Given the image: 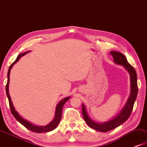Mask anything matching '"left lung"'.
I'll return each instance as SVG.
<instances>
[{"label": "left lung", "mask_w": 147, "mask_h": 147, "mask_svg": "<svg viewBox=\"0 0 147 147\" xmlns=\"http://www.w3.org/2000/svg\"><path fill=\"white\" fill-rule=\"evenodd\" d=\"M110 54L113 57L114 62L117 65H122L128 72L130 80V94L127 102L119 113L113 118L108 121L98 123L92 119L88 115L84 104H82V114L85 121L90 127L100 132H108L115 128L126 121L131 114L134 102L138 94L137 75L134 68L128 63L123 54L118 51H110Z\"/></svg>", "instance_id": "8db88e82"}]
</instances>
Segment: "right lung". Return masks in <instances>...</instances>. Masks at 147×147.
Here are the masks:
<instances>
[{
	"label": "right lung",
	"mask_w": 147,
	"mask_h": 147,
	"mask_svg": "<svg viewBox=\"0 0 147 147\" xmlns=\"http://www.w3.org/2000/svg\"><path fill=\"white\" fill-rule=\"evenodd\" d=\"M30 51H28L27 52H24L23 53L19 54L18 55V57H17V59L15 61L13 62V63L11 64V66L9 67V69L8 70V74H7V84L6 85V93H7V96L8 99H9V106H10V108H11V113L14 116V117L16 118V120H17L18 122H19L20 123L31 131L37 132V133H41V132H49L55 129V128L57 127L58 126V124L60 122V120H61V115H62V109H63V105L65 104L66 102L70 98V96H68V97H66L63 99H62L61 101H60L59 103L57 104L55 108V116H54L53 120L52 121L47 124L46 126H37V125H35L31 122H30L28 121V120H25V118H23L22 116L20 115V114L18 113L17 110H15V107H14L13 102L11 101V98L10 97L9 95V82H10V72H11V70L13 67V66L14 65V64H15L17 62L19 61L20 58L21 57H23V55H25L27 54V53H29Z\"/></svg>",
	"instance_id": "add662e5"
}]
</instances>
